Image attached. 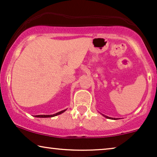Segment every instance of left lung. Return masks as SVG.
Segmentation results:
<instances>
[{
    "label": "left lung",
    "instance_id": "left-lung-1",
    "mask_svg": "<svg viewBox=\"0 0 157 157\" xmlns=\"http://www.w3.org/2000/svg\"><path fill=\"white\" fill-rule=\"evenodd\" d=\"M103 116H105L106 118H109V119H114V120H116V118H110V117H108V116H106L105 115H103ZM117 119V118H116Z\"/></svg>",
    "mask_w": 157,
    "mask_h": 157
}]
</instances>
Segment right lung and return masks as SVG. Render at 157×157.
I'll list each match as a JSON object with an SVG mask.
<instances>
[{
  "instance_id": "right-lung-1",
  "label": "right lung",
  "mask_w": 157,
  "mask_h": 157,
  "mask_svg": "<svg viewBox=\"0 0 157 157\" xmlns=\"http://www.w3.org/2000/svg\"><path fill=\"white\" fill-rule=\"evenodd\" d=\"M65 110H62V111H59V112L57 113L53 114V115H37V116H35V117H37V118H51V117L56 116H57V115L62 113H64Z\"/></svg>"
}]
</instances>
